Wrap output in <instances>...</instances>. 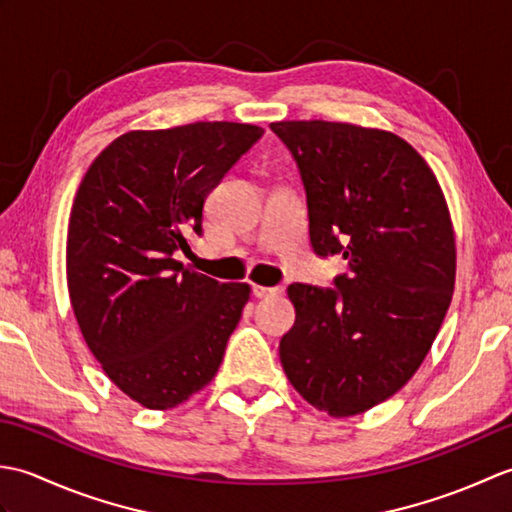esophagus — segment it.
Instances as JSON below:
<instances>
[{
    "label": "esophagus",
    "mask_w": 512,
    "mask_h": 512,
    "mask_svg": "<svg viewBox=\"0 0 512 512\" xmlns=\"http://www.w3.org/2000/svg\"><path fill=\"white\" fill-rule=\"evenodd\" d=\"M281 292H284V288H279V286H253V295L257 299L275 297V295H281Z\"/></svg>",
    "instance_id": "esophagus-1"
}]
</instances>
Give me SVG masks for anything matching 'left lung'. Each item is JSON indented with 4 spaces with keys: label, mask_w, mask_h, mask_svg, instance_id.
Here are the masks:
<instances>
[{
    "label": "left lung",
    "mask_w": 512,
    "mask_h": 512,
    "mask_svg": "<svg viewBox=\"0 0 512 512\" xmlns=\"http://www.w3.org/2000/svg\"><path fill=\"white\" fill-rule=\"evenodd\" d=\"M308 195L314 253H341L336 288L292 284L284 372L332 418L365 413L418 372L455 286V233L436 173L387 129L281 121Z\"/></svg>",
    "instance_id": "left-lung-1"
}]
</instances>
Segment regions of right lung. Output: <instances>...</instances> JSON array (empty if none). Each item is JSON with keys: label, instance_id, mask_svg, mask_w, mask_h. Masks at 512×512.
Instances as JSON below:
<instances>
[{"label": "right lung", "instance_id": "obj_1", "mask_svg": "<svg viewBox=\"0 0 512 512\" xmlns=\"http://www.w3.org/2000/svg\"><path fill=\"white\" fill-rule=\"evenodd\" d=\"M264 127L191 123L112 140L74 195L68 292L107 378L147 409H171L211 383L250 299L178 262L202 233L209 191Z\"/></svg>", "mask_w": 512, "mask_h": 512}]
</instances>
